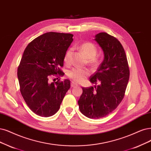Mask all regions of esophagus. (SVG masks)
Masks as SVG:
<instances>
[{
  "mask_svg": "<svg viewBox=\"0 0 151 151\" xmlns=\"http://www.w3.org/2000/svg\"><path fill=\"white\" fill-rule=\"evenodd\" d=\"M77 86H78V84H76V83H75L74 82H71V88H73V87Z\"/></svg>",
  "mask_w": 151,
  "mask_h": 151,
  "instance_id": "34e87169",
  "label": "esophagus"
}]
</instances>
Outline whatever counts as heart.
I'll return each instance as SVG.
<instances>
[{"instance_id": "heart-1", "label": "heart", "mask_w": 151, "mask_h": 151, "mask_svg": "<svg viewBox=\"0 0 151 151\" xmlns=\"http://www.w3.org/2000/svg\"><path fill=\"white\" fill-rule=\"evenodd\" d=\"M80 49L88 58V63L93 66H96L99 63V59L96 55L97 48L95 45L91 42H85L80 46ZM71 55V50H68L66 52L63 60L66 64H69ZM90 75V72L86 68H73L67 72V76L75 83H81Z\"/></svg>"}]
</instances>
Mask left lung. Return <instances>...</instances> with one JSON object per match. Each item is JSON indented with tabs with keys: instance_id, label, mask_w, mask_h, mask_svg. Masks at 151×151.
I'll use <instances>...</instances> for the list:
<instances>
[{
	"instance_id": "8db88e82",
	"label": "left lung",
	"mask_w": 151,
	"mask_h": 151,
	"mask_svg": "<svg viewBox=\"0 0 151 151\" xmlns=\"http://www.w3.org/2000/svg\"><path fill=\"white\" fill-rule=\"evenodd\" d=\"M103 50L104 60L90 76V82L100 85L82 88L78 101L81 113L90 119L108 115L124 96L129 78V68L124 50L118 39L107 33H99L94 39Z\"/></svg>"
}]
</instances>
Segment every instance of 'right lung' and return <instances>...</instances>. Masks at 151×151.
Wrapping results in <instances>:
<instances>
[{"mask_svg":"<svg viewBox=\"0 0 151 151\" xmlns=\"http://www.w3.org/2000/svg\"><path fill=\"white\" fill-rule=\"evenodd\" d=\"M71 33L47 32L32 40L24 50L18 67L17 76L22 96L36 114L49 117L59 110L70 81L55 83L51 75L63 76L66 52L73 40Z\"/></svg>","mask_w":151,"mask_h":151,"instance_id":"add662e5","label":"right lung"}]
</instances>
